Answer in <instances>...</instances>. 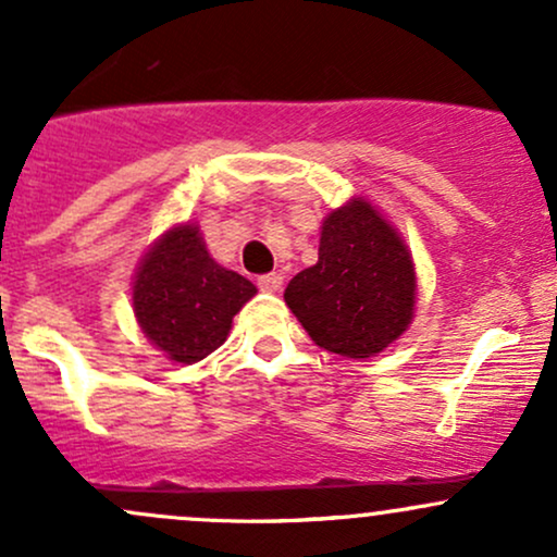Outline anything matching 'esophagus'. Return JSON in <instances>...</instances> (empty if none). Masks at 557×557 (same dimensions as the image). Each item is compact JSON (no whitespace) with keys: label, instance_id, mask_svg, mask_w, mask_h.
Listing matches in <instances>:
<instances>
[{"label":"esophagus","instance_id":"1","mask_svg":"<svg viewBox=\"0 0 557 557\" xmlns=\"http://www.w3.org/2000/svg\"><path fill=\"white\" fill-rule=\"evenodd\" d=\"M257 285L261 287V290H267V293H277L280 287H283V277H280L277 272L261 274V277H257Z\"/></svg>","mask_w":557,"mask_h":557}]
</instances>
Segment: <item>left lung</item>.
<instances>
[{
  "label": "left lung",
  "mask_w": 557,
  "mask_h": 557,
  "mask_svg": "<svg viewBox=\"0 0 557 557\" xmlns=\"http://www.w3.org/2000/svg\"><path fill=\"white\" fill-rule=\"evenodd\" d=\"M413 298V261L367 201H350L324 220L319 261L285 287V304L311 341L348 359H369L400 337Z\"/></svg>",
  "instance_id": "obj_1"
}]
</instances>
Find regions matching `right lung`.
<instances>
[{
    "mask_svg": "<svg viewBox=\"0 0 557 557\" xmlns=\"http://www.w3.org/2000/svg\"><path fill=\"white\" fill-rule=\"evenodd\" d=\"M257 293L251 280L209 257L196 227H172L146 253L133 285L140 330L177 363H196L227 341L240 306Z\"/></svg>",
    "mask_w": 557,
    "mask_h": 557,
    "instance_id": "1",
    "label": "right lung"
}]
</instances>
